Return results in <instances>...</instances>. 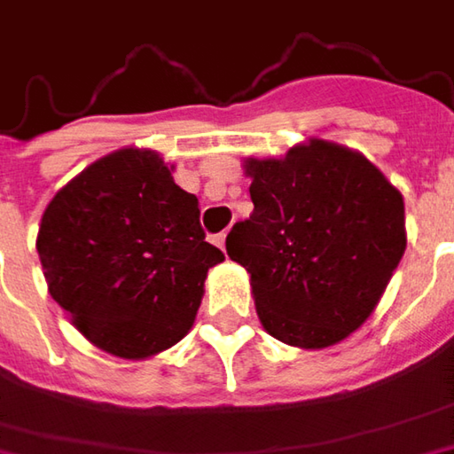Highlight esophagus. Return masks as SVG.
I'll return each instance as SVG.
<instances>
[{
  "label": "esophagus",
  "instance_id": "esophagus-1",
  "mask_svg": "<svg viewBox=\"0 0 454 454\" xmlns=\"http://www.w3.org/2000/svg\"><path fill=\"white\" fill-rule=\"evenodd\" d=\"M213 244H215L218 248H226V231L215 233V236H213Z\"/></svg>",
  "mask_w": 454,
  "mask_h": 454
}]
</instances>
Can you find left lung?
Segmentation results:
<instances>
[{
    "instance_id": "8db88e82",
    "label": "left lung",
    "mask_w": 454,
    "mask_h": 454,
    "mask_svg": "<svg viewBox=\"0 0 454 454\" xmlns=\"http://www.w3.org/2000/svg\"><path fill=\"white\" fill-rule=\"evenodd\" d=\"M254 213L226 239L264 330L294 348L345 340L376 309L406 248L404 198L361 152L307 139L247 157Z\"/></svg>"
}]
</instances>
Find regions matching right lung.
<instances>
[{
  "label": "right lung",
  "mask_w": 454,
  "mask_h": 454,
  "mask_svg": "<svg viewBox=\"0 0 454 454\" xmlns=\"http://www.w3.org/2000/svg\"><path fill=\"white\" fill-rule=\"evenodd\" d=\"M172 169L154 149H116L58 190L40 221L50 297L116 358L142 361L183 340L207 269L226 259Z\"/></svg>",
  "instance_id": "add662e5"
}]
</instances>
